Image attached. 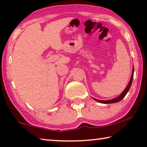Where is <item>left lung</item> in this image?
<instances>
[{
	"label": "left lung",
	"mask_w": 147,
	"mask_h": 147,
	"mask_svg": "<svg viewBox=\"0 0 147 147\" xmlns=\"http://www.w3.org/2000/svg\"><path fill=\"white\" fill-rule=\"evenodd\" d=\"M134 69L133 67V70H132V74H131V78H130V82L128 83L127 87H126V89H124V91L120 95H119L118 97H117L115 98H113V99H111V100H98V99H96V98H93L94 100H95L96 101L98 102H100V103H103V104H111V103H115V102H118L121 101L122 99H123L124 96H126V94H127V93L129 91V89H130L131 85V83H132V80H133V77H134Z\"/></svg>",
	"instance_id": "left-lung-1"
}]
</instances>
